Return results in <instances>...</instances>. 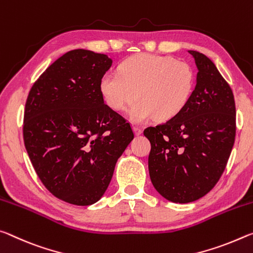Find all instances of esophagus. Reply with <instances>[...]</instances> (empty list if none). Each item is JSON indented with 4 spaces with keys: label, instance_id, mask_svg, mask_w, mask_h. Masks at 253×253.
Listing matches in <instances>:
<instances>
[{
    "label": "esophagus",
    "instance_id": "esophagus-1",
    "mask_svg": "<svg viewBox=\"0 0 253 253\" xmlns=\"http://www.w3.org/2000/svg\"><path fill=\"white\" fill-rule=\"evenodd\" d=\"M133 131H134L135 135H140L142 133V129H141V127H139V126H133Z\"/></svg>",
    "mask_w": 253,
    "mask_h": 253
}]
</instances>
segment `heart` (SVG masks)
<instances>
[{
    "mask_svg": "<svg viewBox=\"0 0 253 253\" xmlns=\"http://www.w3.org/2000/svg\"><path fill=\"white\" fill-rule=\"evenodd\" d=\"M194 87L195 73L189 64L150 53L127 58L119 73L107 72L99 81V89L112 110L122 111L138 98L129 113L134 122L177 117L188 104Z\"/></svg>",
    "mask_w": 253,
    "mask_h": 253,
    "instance_id": "b5f03b06",
    "label": "heart"
}]
</instances>
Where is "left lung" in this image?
I'll return each mask as SVG.
<instances>
[{"label":"left lung","instance_id":"1","mask_svg":"<svg viewBox=\"0 0 253 253\" xmlns=\"http://www.w3.org/2000/svg\"><path fill=\"white\" fill-rule=\"evenodd\" d=\"M198 73L188 104L177 117L143 134L151 143L148 166L151 183L173 203H190L206 195L226 167L235 139V103L216 66L189 50Z\"/></svg>","mask_w":253,"mask_h":253}]
</instances>
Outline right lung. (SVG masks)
<instances>
[{"mask_svg": "<svg viewBox=\"0 0 253 253\" xmlns=\"http://www.w3.org/2000/svg\"><path fill=\"white\" fill-rule=\"evenodd\" d=\"M111 66L106 55L75 49L49 66L28 95L23 140L29 158L44 187L69 204L87 206L103 196L134 138L99 89Z\"/></svg>", "mask_w": 253, "mask_h": 253, "instance_id": "right-lung-1", "label": "right lung"}]
</instances>
